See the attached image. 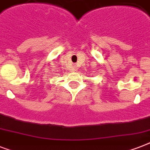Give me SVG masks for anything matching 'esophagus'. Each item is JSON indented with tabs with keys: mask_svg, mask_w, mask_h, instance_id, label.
<instances>
[{
	"mask_svg": "<svg viewBox=\"0 0 150 150\" xmlns=\"http://www.w3.org/2000/svg\"><path fill=\"white\" fill-rule=\"evenodd\" d=\"M78 70L77 67H75V66H74V68H73V71H76Z\"/></svg>",
	"mask_w": 150,
	"mask_h": 150,
	"instance_id": "obj_1",
	"label": "esophagus"
}]
</instances>
